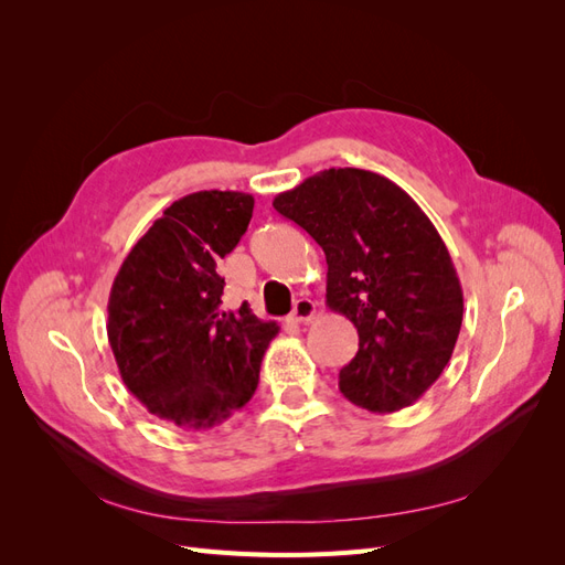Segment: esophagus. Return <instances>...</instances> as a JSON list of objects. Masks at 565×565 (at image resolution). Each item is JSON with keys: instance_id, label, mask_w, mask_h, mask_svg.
Here are the masks:
<instances>
[{"instance_id": "obj_1", "label": "esophagus", "mask_w": 565, "mask_h": 565, "mask_svg": "<svg viewBox=\"0 0 565 565\" xmlns=\"http://www.w3.org/2000/svg\"><path fill=\"white\" fill-rule=\"evenodd\" d=\"M316 316V301H311L309 297H301L295 301V309L289 313V322H309Z\"/></svg>"}]
</instances>
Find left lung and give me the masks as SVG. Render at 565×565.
<instances>
[{
  "mask_svg": "<svg viewBox=\"0 0 565 565\" xmlns=\"http://www.w3.org/2000/svg\"><path fill=\"white\" fill-rule=\"evenodd\" d=\"M322 247L328 306L358 330L339 391L396 413L429 388L457 344L465 297L446 243L401 185L365 169H324L273 200Z\"/></svg>",
  "mask_w": 565,
  "mask_h": 565,
  "instance_id": "left-lung-1",
  "label": "left lung"
}]
</instances>
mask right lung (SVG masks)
Listing matches in <instances>:
<instances>
[{"label":"right lung","instance_id":"obj_1","mask_svg":"<svg viewBox=\"0 0 565 565\" xmlns=\"http://www.w3.org/2000/svg\"><path fill=\"white\" fill-rule=\"evenodd\" d=\"M252 210L254 198L235 191L172 202L113 280L108 341L119 377L148 413L183 429H212L254 396L280 330L247 303L221 306L216 262L241 243Z\"/></svg>","mask_w":565,"mask_h":565}]
</instances>
